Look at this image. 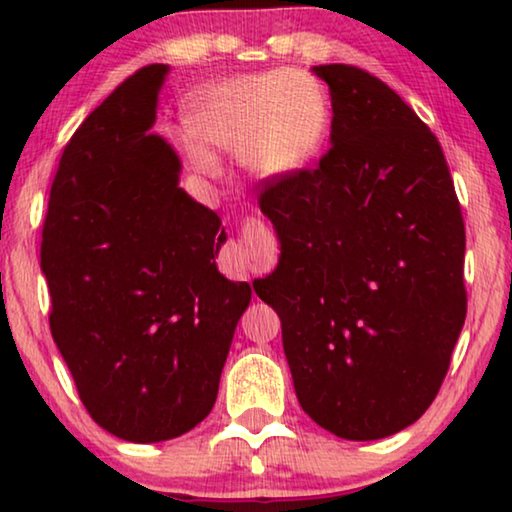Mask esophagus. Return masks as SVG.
<instances>
[{"label":"esophagus","instance_id":"esophagus-1","mask_svg":"<svg viewBox=\"0 0 512 512\" xmlns=\"http://www.w3.org/2000/svg\"><path fill=\"white\" fill-rule=\"evenodd\" d=\"M277 253V241L273 232L259 219H248L241 232V241L228 246V268L230 275L250 277L264 273L273 264Z\"/></svg>","mask_w":512,"mask_h":512}]
</instances>
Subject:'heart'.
I'll return each mask as SVG.
<instances>
[{
    "mask_svg": "<svg viewBox=\"0 0 512 512\" xmlns=\"http://www.w3.org/2000/svg\"><path fill=\"white\" fill-rule=\"evenodd\" d=\"M327 121L325 88L300 69L237 76L203 94L192 112L203 142L241 153L246 169L266 180L305 169L325 140ZM187 153L205 176L221 171L219 158L205 144L189 142Z\"/></svg>",
    "mask_w": 512,
    "mask_h": 512,
    "instance_id": "1",
    "label": "heart"
}]
</instances>
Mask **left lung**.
<instances>
[{"label":"left lung","instance_id":"1","mask_svg":"<svg viewBox=\"0 0 512 512\" xmlns=\"http://www.w3.org/2000/svg\"><path fill=\"white\" fill-rule=\"evenodd\" d=\"M316 169L262 180L282 244L255 287L282 320L298 402L345 440L409 427L436 400L467 311L465 225L443 149L400 94L352 65Z\"/></svg>","mask_w":512,"mask_h":512}]
</instances>
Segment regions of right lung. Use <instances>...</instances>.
I'll list each match as a JSON object with an SVG mask.
<instances>
[{
    "instance_id": "1",
    "label": "right lung",
    "mask_w": 512,
    "mask_h": 512,
    "mask_svg": "<svg viewBox=\"0 0 512 512\" xmlns=\"http://www.w3.org/2000/svg\"><path fill=\"white\" fill-rule=\"evenodd\" d=\"M167 72L137 69L76 128L42 225L51 336L92 420L131 443L207 418L250 302L216 271L221 219L178 187V155L151 133Z\"/></svg>"
}]
</instances>
